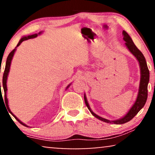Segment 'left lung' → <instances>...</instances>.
I'll list each match as a JSON object with an SVG mask.
<instances>
[{"instance_id": "1", "label": "left lung", "mask_w": 155, "mask_h": 155, "mask_svg": "<svg viewBox=\"0 0 155 155\" xmlns=\"http://www.w3.org/2000/svg\"><path fill=\"white\" fill-rule=\"evenodd\" d=\"M124 36V41H125V45L126 48H127L128 51L130 52V53L134 55L135 58H136V60H138L139 63V66H140V84H139V89H138V95H137L136 100L135 101L134 104H133L129 110V111L124 115L121 118L117 119V120L114 121H110L108 119L102 118V117L98 116L96 114H95L94 112L91 110V109L89 106V104L88 102V100L86 98V94H84V101L86 103L87 107L90 111L91 114L94 116L95 118L100 119L106 123H110V124H125L126 122L129 121L138 114L139 111L142 109L144 105H145L146 101H147V86L148 83L150 81V71L149 69L147 68V62H146L145 58L143 53L139 51L138 48L136 46V45L134 44V41H132L131 38L128 33L125 31H123L122 32Z\"/></svg>"}]
</instances>
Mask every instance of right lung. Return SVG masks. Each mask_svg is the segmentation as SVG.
I'll return each instance as SVG.
<instances>
[{"label":"right lung","instance_id":"obj_1","mask_svg":"<svg viewBox=\"0 0 155 155\" xmlns=\"http://www.w3.org/2000/svg\"><path fill=\"white\" fill-rule=\"evenodd\" d=\"M43 31H40L39 33L38 34H32V35H29V36H23L22 38H21L20 40H19L18 44L17 45V46L15 47V48L13 50L12 52H10V53L9 54V55L8 56V58H7V60H6V64H5V71H4V73H3V90H4V93H5V105H6V107H7L8 112H9L10 114H11L13 117H15V119H17V121H18L19 123H20L21 125L25 126H27V127H29V126H28L27 125H26L25 124H24L23 122H21L19 119L17 118V117L15 116V115L13 114V113L10 111V108H9V105H8V100L7 98V91H8V88H7V79H8V74H9V72H10V64H11V62H12V58L13 56H14V54L15 53V51H16V48L17 47L19 46V45L21 44V43L23 42L24 41H26V40H28V39H30V38H36V37L38 36V35H40L41 34H42ZM71 84H69L68 86H67V88L65 90H67V88H69V86H71ZM0 88H1V82H0ZM1 94L2 93V92L1 91Z\"/></svg>","mask_w":155,"mask_h":155}]
</instances>
